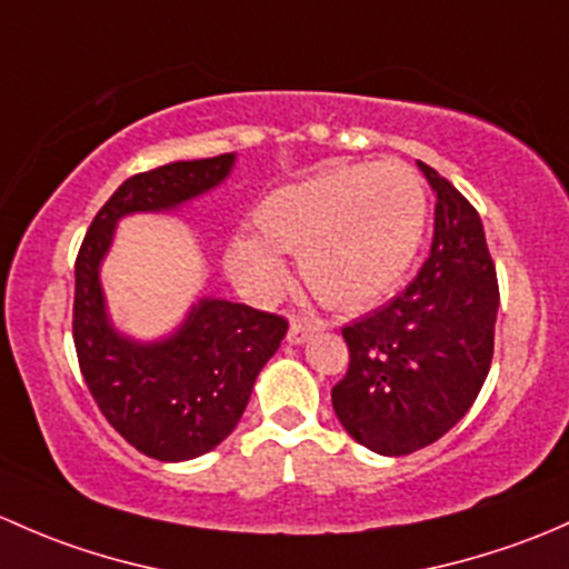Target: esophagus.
<instances>
[{"label":"esophagus","instance_id":"1","mask_svg":"<svg viewBox=\"0 0 569 569\" xmlns=\"http://www.w3.org/2000/svg\"><path fill=\"white\" fill-rule=\"evenodd\" d=\"M315 331H318V326L315 323H307V320H292L290 328H287V342L303 345Z\"/></svg>","mask_w":569,"mask_h":569}]
</instances>
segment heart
<instances>
[{"label":"heart","instance_id":"obj_1","mask_svg":"<svg viewBox=\"0 0 569 569\" xmlns=\"http://www.w3.org/2000/svg\"><path fill=\"white\" fill-rule=\"evenodd\" d=\"M254 232H236L227 268L243 290L266 296L284 279L282 251L318 298L359 309L406 279L427 227L419 174L397 161L342 163L260 199Z\"/></svg>","mask_w":569,"mask_h":569}]
</instances>
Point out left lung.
<instances>
[{
  "mask_svg": "<svg viewBox=\"0 0 569 569\" xmlns=\"http://www.w3.org/2000/svg\"><path fill=\"white\" fill-rule=\"evenodd\" d=\"M436 194L430 257L395 301L342 328L348 375L331 389L348 436L400 458L447 436L493 359L499 282L473 204L427 163Z\"/></svg>",
  "mask_w": 569,
  "mask_h": 569,
  "instance_id": "obj_1",
  "label": "left lung"
}]
</instances>
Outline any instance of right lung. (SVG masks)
<instances>
[{
  "label": "right lung",
  "mask_w": 569,
  "mask_h": 569,
  "mask_svg": "<svg viewBox=\"0 0 569 569\" xmlns=\"http://www.w3.org/2000/svg\"><path fill=\"white\" fill-rule=\"evenodd\" d=\"M236 161L224 153L133 174L98 210L76 257L73 342L87 389L131 447L161 462L194 460L236 430L287 320L199 296L169 333L131 337L111 320L101 266L126 216L178 213L219 189Z\"/></svg>",
  "instance_id": "add662e5"
}]
</instances>
